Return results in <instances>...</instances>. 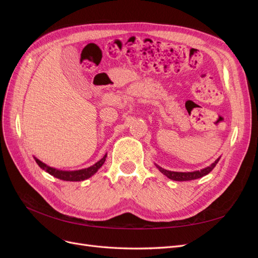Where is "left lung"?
Listing matches in <instances>:
<instances>
[{"mask_svg": "<svg viewBox=\"0 0 258 258\" xmlns=\"http://www.w3.org/2000/svg\"><path fill=\"white\" fill-rule=\"evenodd\" d=\"M221 157H218L213 163H211V166L201 169L198 171H192V172H175V171H170V170H166L159 166L156 165V167L158 168V170L162 174H165L167 177L174 179V181H191V179H197L200 178L202 176H205L207 174H209L211 171L214 169V167L217 165L218 160H220Z\"/></svg>", "mask_w": 258, "mask_h": 258, "instance_id": "1", "label": "left lung"}]
</instances>
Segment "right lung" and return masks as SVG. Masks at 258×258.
<instances>
[{"label": "right lung", "instance_id": "right-lung-1", "mask_svg": "<svg viewBox=\"0 0 258 258\" xmlns=\"http://www.w3.org/2000/svg\"><path fill=\"white\" fill-rule=\"evenodd\" d=\"M105 158H106V154L103 156L102 159H100L98 162L95 163V165L89 167V168L82 169V170H75V171H63V170H58V169L51 168V167L46 165V163L42 162L40 159L34 157L37 165L40 166L43 170H45L46 172H48L49 174L53 175L54 177L63 179V181H72V182L84 181V179L89 178L91 175L95 174L101 167H102V165L105 161Z\"/></svg>", "mask_w": 258, "mask_h": 258}]
</instances>
